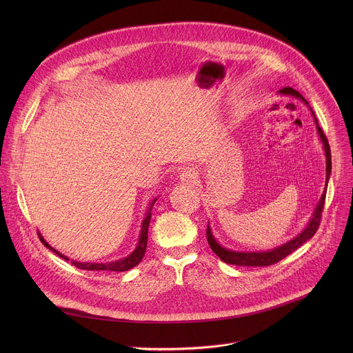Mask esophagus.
I'll list each match as a JSON object with an SVG mask.
<instances>
[{
  "instance_id": "obj_1",
  "label": "esophagus",
  "mask_w": 353,
  "mask_h": 353,
  "mask_svg": "<svg viewBox=\"0 0 353 353\" xmlns=\"http://www.w3.org/2000/svg\"><path fill=\"white\" fill-rule=\"evenodd\" d=\"M180 179H181V181L185 183V184H194L195 180H196V173H195L194 170H191V169H185V170H183V173L180 174Z\"/></svg>"
}]
</instances>
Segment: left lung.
I'll use <instances>...</instances> for the list:
<instances>
[{
	"label": "left lung",
	"instance_id": "8db88e82",
	"mask_svg": "<svg viewBox=\"0 0 353 353\" xmlns=\"http://www.w3.org/2000/svg\"><path fill=\"white\" fill-rule=\"evenodd\" d=\"M278 94H282V96H290V97H296V99H300L301 102H303L306 106H309L307 100L301 96L297 90H294L293 88H282L281 90H278ZM310 112H312V116H313V120L316 123V127H317V134L323 142V148H324V152H325V188H324V192L319 201V204L307 223V226L301 230L297 236H294L293 239H290L289 241L275 247V248H271V250H267V251H237V250H232V248H226L223 245H221L216 239L214 237V233L211 230V225L208 223V228H207V240H208V244L210 247L212 248L214 253L223 261V263H228V264H232V265H240V267H268V265H272L278 261H281L282 259H285L286 256H289L290 253H293L294 250H297L300 245H303L307 240H310L314 233L317 232L319 229V225H320V221H321V212H323V208H324V203H325V194H327V184H328V180H330V176H331V150H330V143L323 132V130L320 128L319 125V121L314 116V112L312 110V108L309 106Z\"/></svg>",
	"mask_w": 353,
	"mask_h": 353
}]
</instances>
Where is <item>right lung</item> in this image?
<instances>
[{
	"mask_svg": "<svg viewBox=\"0 0 353 353\" xmlns=\"http://www.w3.org/2000/svg\"><path fill=\"white\" fill-rule=\"evenodd\" d=\"M155 198L152 203H150L149 205V210L146 211V215L141 223V233H139V239H138V244L137 247L134 248V251L131 254H128L127 257L124 259H120V260H116V261H110V263H81V261H74L71 260L72 265H75L77 268H81V270H88V271H112V272H124V271H128L131 268H134L135 265H138L141 263V260L143 259L145 256V250H146V243H148V226H149V222H150V216H152V212H150V210H152L154 204L157 203ZM39 237L40 240L43 241V244L53 251V253H56L59 257L64 259L65 261H70V259L64 254H61L60 251H57L56 248H53L52 245H50L44 237L39 233Z\"/></svg>",
	"mask_w": 353,
	"mask_h": 353,
	"instance_id": "right-lung-1",
	"label": "right lung"
}]
</instances>
